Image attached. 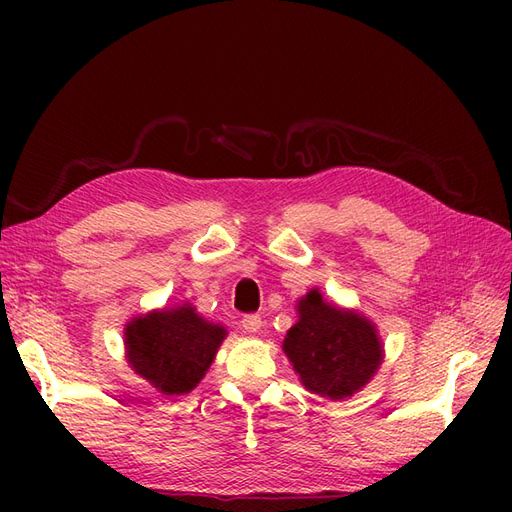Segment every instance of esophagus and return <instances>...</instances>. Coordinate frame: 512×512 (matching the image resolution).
Wrapping results in <instances>:
<instances>
[{
  "label": "esophagus",
  "instance_id": "34e87169",
  "mask_svg": "<svg viewBox=\"0 0 512 512\" xmlns=\"http://www.w3.org/2000/svg\"><path fill=\"white\" fill-rule=\"evenodd\" d=\"M241 329L245 333H260L262 329V318L258 314H250V316H243L241 320Z\"/></svg>",
  "mask_w": 512,
  "mask_h": 512
}]
</instances>
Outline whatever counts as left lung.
<instances>
[{
  "label": "left lung",
  "instance_id": "8db88e82",
  "mask_svg": "<svg viewBox=\"0 0 512 512\" xmlns=\"http://www.w3.org/2000/svg\"><path fill=\"white\" fill-rule=\"evenodd\" d=\"M282 350L305 389L331 401L365 389L384 361L376 324L356 309L324 299L318 288L297 301V322Z\"/></svg>",
  "mask_w": 512,
  "mask_h": 512
}]
</instances>
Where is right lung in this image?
Returning <instances> with one entry per match:
<instances>
[{
  "mask_svg": "<svg viewBox=\"0 0 512 512\" xmlns=\"http://www.w3.org/2000/svg\"><path fill=\"white\" fill-rule=\"evenodd\" d=\"M228 331L192 303L151 309L123 329L126 361L162 395L194 391L209 371Z\"/></svg>",
  "mask_w": 512,
  "mask_h": 512,
  "instance_id": "add662e5",
  "label": "right lung"
}]
</instances>
